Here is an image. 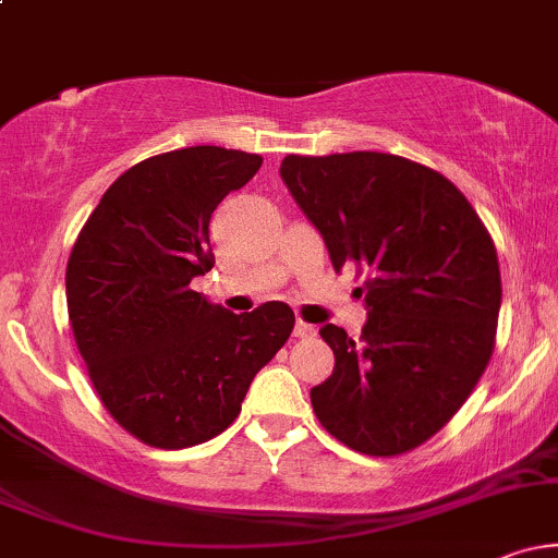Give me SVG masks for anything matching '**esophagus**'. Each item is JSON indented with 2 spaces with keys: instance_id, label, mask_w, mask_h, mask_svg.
Listing matches in <instances>:
<instances>
[{
  "instance_id": "obj_1",
  "label": "esophagus",
  "mask_w": 558,
  "mask_h": 558,
  "mask_svg": "<svg viewBox=\"0 0 558 558\" xmlns=\"http://www.w3.org/2000/svg\"><path fill=\"white\" fill-rule=\"evenodd\" d=\"M293 336H296V338H312V336H315V325L304 323V319H296V325H293Z\"/></svg>"
}]
</instances>
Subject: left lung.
<instances>
[{"mask_svg":"<svg viewBox=\"0 0 558 558\" xmlns=\"http://www.w3.org/2000/svg\"><path fill=\"white\" fill-rule=\"evenodd\" d=\"M280 178L323 235L336 272L367 270L362 338L319 336L336 367L312 388L341 444L396 457L433 438L488 367L501 310L490 233L462 191L425 165L380 151L288 155Z\"/></svg>","mask_w":558,"mask_h":558,"instance_id":"obj_1","label":"left lung"}]
</instances>
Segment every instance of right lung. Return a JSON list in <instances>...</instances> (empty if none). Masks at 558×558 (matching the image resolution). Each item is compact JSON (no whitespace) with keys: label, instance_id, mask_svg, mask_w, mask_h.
<instances>
[{"label":"right lung","instance_id":"right-lung-1","mask_svg":"<svg viewBox=\"0 0 558 558\" xmlns=\"http://www.w3.org/2000/svg\"><path fill=\"white\" fill-rule=\"evenodd\" d=\"M259 155L189 146L133 165L105 191L68 259V315L107 412L155 448H189L239 417L293 310L233 315L191 288L213 270L209 220Z\"/></svg>","mask_w":558,"mask_h":558}]
</instances>
